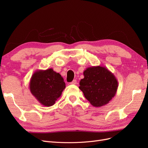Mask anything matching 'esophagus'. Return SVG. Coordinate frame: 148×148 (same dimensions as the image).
Returning a JSON list of instances; mask_svg holds the SVG:
<instances>
[{"mask_svg": "<svg viewBox=\"0 0 148 148\" xmlns=\"http://www.w3.org/2000/svg\"><path fill=\"white\" fill-rule=\"evenodd\" d=\"M77 80H76V79H73L72 82L70 83V84H77Z\"/></svg>", "mask_w": 148, "mask_h": 148, "instance_id": "34e87169", "label": "esophagus"}]
</instances>
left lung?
<instances>
[{"label":"left lung","instance_id":"obj_1","mask_svg":"<svg viewBox=\"0 0 148 148\" xmlns=\"http://www.w3.org/2000/svg\"><path fill=\"white\" fill-rule=\"evenodd\" d=\"M83 75L79 88L86 99L96 107L108 104L118 88V82L114 75L101 66L88 67L83 71Z\"/></svg>","mask_w":148,"mask_h":148}]
</instances>
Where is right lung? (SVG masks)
<instances>
[{
  "mask_svg": "<svg viewBox=\"0 0 148 148\" xmlns=\"http://www.w3.org/2000/svg\"><path fill=\"white\" fill-rule=\"evenodd\" d=\"M65 88L64 78L52 69L35 71L29 82L31 94L40 104L46 107L54 104Z\"/></svg>",
  "mask_w": 148,
  "mask_h": 148,
  "instance_id": "1",
  "label": "right lung"
}]
</instances>
